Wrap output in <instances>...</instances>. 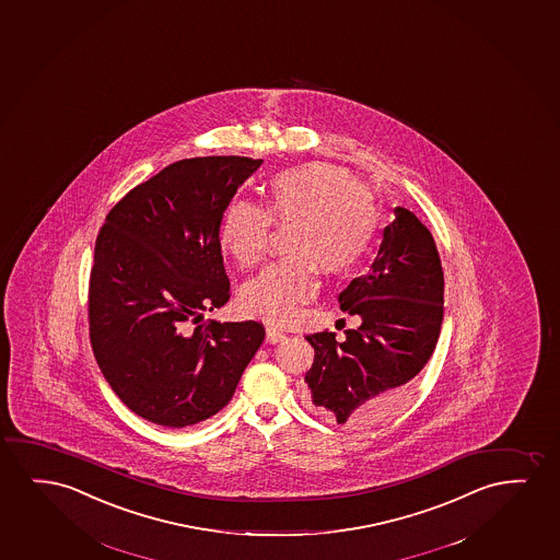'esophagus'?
Here are the masks:
<instances>
[{"label": "esophagus", "mask_w": 560, "mask_h": 560, "mask_svg": "<svg viewBox=\"0 0 560 560\" xmlns=\"http://www.w3.org/2000/svg\"><path fill=\"white\" fill-rule=\"evenodd\" d=\"M283 338V330L277 329V327H268V329H266V340H268L269 345H277V342H281Z\"/></svg>", "instance_id": "esophagus-1"}]
</instances>
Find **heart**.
Masks as SVG:
<instances>
[{
    "mask_svg": "<svg viewBox=\"0 0 560 560\" xmlns=\"http://www.w3.org/2000/svg\"><path fill=\"white\" fill-rule=\"evenodd\" d=\"M294 223L292 258L276 261L246 283L241 306L264 322L287 325L317 294V268L340 276L368 254L376 231V208L346 170L310 162L269 179L266 210L231 200L223 210L220 241L238 266H254L268 248L269 228Z\"/></svg>",
    "mask_w": 560,
    "mask_h": 560,
    "instance_id": "1",
    "label": "heart"
}]
</instances>
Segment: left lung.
Segmentation results:
<instances>
[{"instance_id": "obj_1", "label": "left lung", "mask_w": 560, "mask_h": 560, "mask_svg": "<svg viewBox=\"0 0 560 560\" xmlns=\"http://www.w3.org/2000/svg\"><path fill=\"white\" fill-rule=\"evenodd\" d=\"M394 215L368 276L338 294L340 310L360 317V327L346 329L342 342L329 330L306 337L315 352L307 401L338 424L388 417L440 337L444 271L436 243L407 208H394Z\"/></svg>"}]
</instances>
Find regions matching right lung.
<instances>
[{
  "mask_svg": "<svg viewBox=\"0 0 560 560\" xmlns=\"http://www.w3.org/2000/svg\"><path fill=\"white\" fill-rule=\"evenodd\" d=\"M261 162H174L116 202L97 235L93 353L116 396L154 424L184 429L218 413L264 342L260 323L199 325L230 300L220 223Z\"/></svg>",
  "mask_w": 560,
  "mask_h": 560,
  "instance_id": "right-lung-1",
  "label": "right lung"
}]
</instances>
